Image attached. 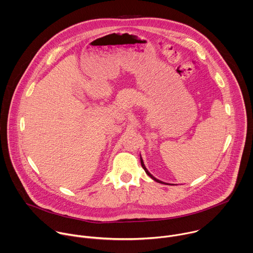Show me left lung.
Instances as JSON below:
<instances>
[{
  "mask_svg": "<svg viewBox=\"0 0 253 253\" xmlns=\"http://www.w3.org/2000/svg\"><path fill=\"white\" fill-rule=\"evenodd\" d=\"M140 159H141V165H142V168H143V169H144V170H145V172H146V174H147V175H148V176H149V177H151V178H152V179H153V180H154V181H156V182H157V183H161V184H162V183H163V182H161V181H159V180H158V179H156V178H155V177H153V176H152V175H151V174H150V173H149V171H148V170H147V169H146V167H145V165H144V162H143V160H142V158H141V157H140ZM163 184H164V183H163Z\"/></svg>",
  "mask_w": 253,
  "mask_h": 253,
  "instance_id": "left-lung-1",
  "label": "left lung"
}]
</instances>
